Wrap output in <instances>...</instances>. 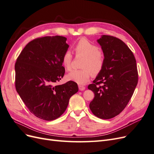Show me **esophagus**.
<instances>
[{"instance_id":"esophagus-1","label":"esophagus","mask_w":154,"mask_h":154,"mask_svg":"<svg viewBox=\"0 0 154 154\" xmlns=\"http://www.w3.org/2000/svg\"><path fill=\"white\" fill-rule=\"evenodd\" d=\"M78 88H79V90H80V91H84V90L85 89V87L83 86V85H78Z\"/></svg>"}]
</instances>
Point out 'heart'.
<instances>
[{"label": "heart", "mask_w": 154, "mask_h": 154, "mask_svg": "<svg viewBox=\"0 0 154 154\" xmlns=\"http://www.w3.org/2000/svg\"><path fill=\"white\" fill-rule=\"evenodd\" d=\"M74 50L77 54L85 56L82 67L84 68L74 71L67 74L66 78L69 81L84 85L87 83L92 72L97 74L101 71L104 64V55L98 47L86 38H82L76 44ZM72 54L67 51L62 56V64L66 71L71 69Z\"/></svg>", "instance_id": "1"}]
</instances>
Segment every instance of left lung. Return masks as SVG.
I'll use <instances>...</instances> for the list:
<instances>
[{"mask_svg": "<svg viewBox=\"0 0 154 154\" xmlns=\"http://www.w3.org/2000/svg\"><path fill=\"white\" fill-rule=\"evenodd\" d=\"M104 55L101 71L88 86L94 93L89 105L97 118H112L122 112L133 95L137 81L136 61L132 52L122 40L102 35L97 40ZM101 84V86L97 85Z\"/></svg>", "mask_w": 154, "mask_h": 154, "instance_id": "obj_1", "label": "left lung"}]
</instances>
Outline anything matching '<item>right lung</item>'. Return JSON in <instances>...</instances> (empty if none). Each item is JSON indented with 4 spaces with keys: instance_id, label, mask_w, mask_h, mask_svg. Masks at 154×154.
I'll list each match as a JSON object with an SVG mask.
<instances>
[{
    "instance_id": "right-lung-1",
    "label": "right lung",
    "mask_w": 154,
    "mask_h": 154,
    "mask_svg": "<svg viewBox=\"0 0 154 154\" xmlns=\"http://www.w3.org/2000/svg\"><path fill=\"white\" fill-rule=\"evenodd\" d=\"M61 36L31 41L17 60L16 90L31 113L46 121L57 119L66 111L70 97L78 91L75 82L57 85L65 74L62 58L69 45Z\"/></svg>"
}]
</instances>
